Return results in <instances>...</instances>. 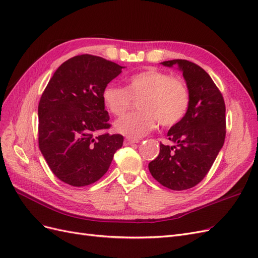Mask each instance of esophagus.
<instances>
[{"label":"esophagus","mask_w":258,"mask_h":258,"mask_svg":"<svg viewBox=\"0 0 258 258\" xmlns=\"http://www.w3.org/2000/svg\"><path fill=\"white\" fill-rule=\"evenodd\" d=\"M139 142H140L139 140H132V139H126V140H124V144H126V145H131V144L139 143Z\"/></svg>","instance_id":"esophagus-1"}]
</instances>
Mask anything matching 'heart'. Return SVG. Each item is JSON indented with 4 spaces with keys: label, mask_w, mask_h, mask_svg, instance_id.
I'll list each match as a JSON object with an SVG mask.
<instances>
[{
    "label": "heart",
    "mask_w": 258,
    "mask_h": 258,
    "mask_svg": "<svg viewBox=\"0 0 258 258\" xmlns=\"http://www.w3.org/2000/svg\"><path fill=\"white\" fill-rule=\"evenodd\" d=\"M141 111L118 119L115 130L131 139L150 134L158 124L171 127L185 116L189 107V92L186 85L169 73L150 69L131 75L126 87L106 85L102 99L106 108L115 116H122L138 100Z\"/></svg>",
    "instance_id": "obj_1"
}]
</instances>
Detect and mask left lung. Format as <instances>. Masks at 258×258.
I'll return each mask as SVG.
<instances>
[{
  "label": "left lung",
  "mask_w": 258,
  "mask_h": 258,
  "mask_svg": "<svg viewBox=\"0 0 258 258\" xmlns=\"http://www.w3.org/2000/svg\"><path fill=\"white\" fill-rule=\"evenodd\" d=\"M177 67L189 92L185 116L168 131L172 146L160 144L157 158L148 163L153 177L172 190L191 188L200 183L222 150L226 136L225 102L210 75L190 61L161 62Z\"/></svg>",
  "instance_id": "left-lung-1"
}]
</instances>
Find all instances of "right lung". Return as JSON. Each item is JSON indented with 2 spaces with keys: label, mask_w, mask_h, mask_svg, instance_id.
Masks as SVG:
<instances>
[{
  "label": "right lung",
  "mask_w": 258,
  "mask_h": 258,
  "mask_svg": "<svg viewBox=\"0 0 258 258\" xmlns=\"http://www.w3.org/2000/svg\"><path fill=\"white\" fill-rule=\"evenodd\" d=\"M123 68L81 54L63 62L45 88L38 103V146L60 181L75 187L97 182L122 146V136L105 132L111 124L102 91Z\"/></svg>",
  "instance_id": "1"
}]
</instances>
